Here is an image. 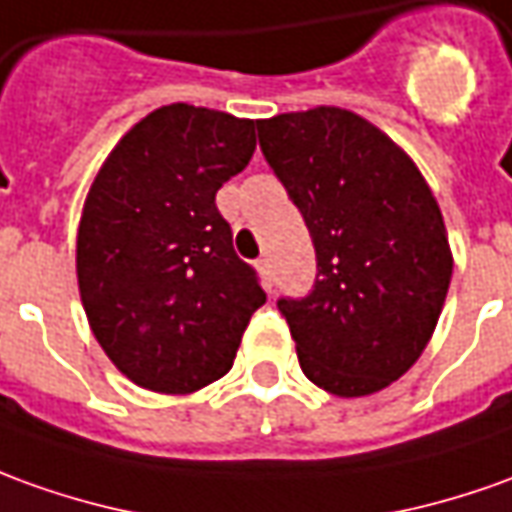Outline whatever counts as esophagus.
I'll return each instance as SVG.
<instances>
[{
  "label": "esophagus",
  "instance_id": "1",
  "mask_svg": "<svg viewBox=\"0 0 512 512\" xmlns=\"http://www.w3.org/2000/svg\"><path fill=\"white\" fill-rule=\"evenodd\" d=\"M256 270L262 273L264 284H267V287H273V264H270V259H267V256L256 262Z\"/></svg>",
  "mask_w": 512,
  "mask_h": 512
}]
</instances>
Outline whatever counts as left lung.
I'll return each mask as SVG.
<instances>
[{
  "label": "left lung",
  "instance_id": "8db88e82",
  "mask_svg": "<svg viewBox=\"0 0 512 512\" xmlns=\"http://www.w3.org/2000/svg\"><path fill=\"white\" fill-rule=\"evenodd\" d=\"M256 125L315 242L312 295L278 301L301 370L331 396H373L418 362L446 303L454 256L438 200L407 150L354 111Z\"/></svg>",
  "mask_w": 512,
  "mask_h": 512
}]
</instances>
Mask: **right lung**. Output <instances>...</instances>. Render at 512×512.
<instances>
[{"mask_svg": "<svg viewBox=\"0 0 512 512\" xmlns=\"http://www.w3.org/2000/svg\"><path fill=\"white\" fill-rule=\"evenodd\" d=\"M253 150V119L172 102L139 119L88 186L80 301L105 357L144 390L186 396L222 379L267 301L214 203Z\"/></svg>", "mask_w": 512, "mask_h": 512, "instance_id": "right-lung-1", "label": "right lung"}]
</instances>
